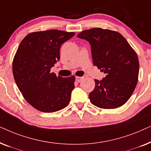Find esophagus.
<instances>
[{
	"mask_svg": "<svg viewBox=\"0 0 151 151\" xmlns=\"http://www.w3.org/2000/svg\"><path fill=\"white\" fill-rule=\"evenodd\" d=\"M82 77H80V76H77V77L76 78V82H81L82 81Z\"/></svg>",
	"mask_w": 151,
	"mask_h": 151,
	"instance_id": "1",
	"label": "esophagus"
}]
</instances>
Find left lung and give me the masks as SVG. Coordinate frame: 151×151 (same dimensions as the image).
Returning <instances> with one entry per match:
<instances>
[{"label":"left lung","mask_w":151,"mask_h":151,"mask_svg":"<svg viewBox=\"0 0 151 151\" xmlns=\"http://www.w3.org/2000/svg\"><path fill=\"white\" fill-rule=\"evenodd\" d=\"M78 37L90 43L93 65L106 74L102 80H95L94 90L88 95L90 102L105 109L122 106L137 83L139 64L137 53L114 31L93 28L83 31Z\"/></svg>","instance_id":"1"}]
</instances>
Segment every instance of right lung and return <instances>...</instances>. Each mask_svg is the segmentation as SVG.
Instances as JSON below:
<instances>
[{
	"instance_id": "obj_1",
	"label": "right lung",
	"mask_w": 151,
	"mask_h": 151,
	"mask_svg": "<svg viewBox=\"0 0 151 151\" xmlns=\"http://www.w3.org/2000/svg\"><path fill=\"white\" fill-rule=\"evenodd\" d=\"M74 35L54 29L33 32L18 47L12 65L14 80L24 99L37 110L53 113L69 104L75 76L57 77L50 71L60 60L61 45Z\"/></svg>"
}]
</instances>
